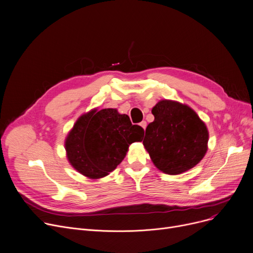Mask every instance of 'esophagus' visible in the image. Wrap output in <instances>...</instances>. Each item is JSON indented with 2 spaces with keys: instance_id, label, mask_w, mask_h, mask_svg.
Wrapping results in <instances>:
<instances>
[{
  "instance_id": "34e87169",
  "label": "esophagus",
  "mask_w": 253,
  "mask_h": 253,
  "mask_svg": "<svg viewBox=\"0 0 253 253\" xmlns=\"http://www.w3.org/2000/svg\"><path fill=\"white\" fill-rule=\"evenodd\" d=\"M140 126H141V127H143L144 129H145L147 124H146V122H142V123H140Z\"/></svg>"
}]
</instances>
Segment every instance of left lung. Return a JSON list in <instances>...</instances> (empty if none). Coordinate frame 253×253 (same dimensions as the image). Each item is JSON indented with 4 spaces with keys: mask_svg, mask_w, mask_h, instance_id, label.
I'll return each instance as SVG.
<instances>
[{
    "mask_svg": "<svg viewBox=\"0 0 253 253\" xmlns=\"http://www.w3.org/2000/svg\"><path fill=\"white\" fill-rule=\"evenodd\" d=\"M154 120L145 131L143 145L153 165L169 175L197 166L208 150L206 124L188 105L161 100L151 110Z\"/></svg>",
    "mask_w": 253,
    "mask_h": 253,
    "instance_id": "left-lung-1",
    "label": "left lung"
}]
</instances>
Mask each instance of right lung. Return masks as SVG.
I'll return each instance as SVG.
<instances>
[{"mask_svg": "<svg viewBox=\"0 0 253 253\" xmlns=\"http://www.w3.org/2000/svg\"><path fill=\"white\" fill-rule=\"evenodd\" d=\"M144 129L131 125L117 109L93 108L82 114L65 139L70 165L89 179L109 175L126 158L131 143L141 142Z\"/></svg>", "mask_w": 253, "mask_h": 253, "instance_id": "obj_1", "label": "right lung"}]
</instances>
